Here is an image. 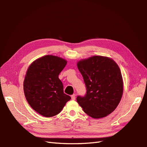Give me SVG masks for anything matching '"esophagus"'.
<instances>
[{
  "label": "esophagus",
  "mask_w": 147,
  "mask_h": 147,
  "mask_svg": "<svg viewBox=\"0 0 147 147\" xmlns=\"http://www.w3.org/2000/svg\"><path fill=\"white\" fill-rule=\"evenodd\" d=\"M75 97H76V95H75V94H72V96H71V98H72V100H75Z\"/></svg>",
  "instance_id": "34e87169"
}]
</instances>
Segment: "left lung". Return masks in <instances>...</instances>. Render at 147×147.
Returning a JSON list of instances; mask_svg holds the SVG:
<instances>
[{
	"mask_svg": "<svg viewBox=\"0 0 147 147\" xmlns=\"http://www.w3.org/2000/svg\"><path fill=\"white\" fill-rule=\"evenodd\" d=\"M86 87L85 96L77 100L93 118L107 116L115 110L123 96V81L119 66L108 57L94 56L77 63Z\"/></svg>",
	"mask_w": 147,
	"mask_h": 147,
	"instance_id": "1",
	"label": "left lung"
}]
</instances>
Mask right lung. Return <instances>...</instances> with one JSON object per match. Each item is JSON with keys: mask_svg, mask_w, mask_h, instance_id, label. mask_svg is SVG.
<instances>
[{"mask_svg": "<svg viewBox=\"0 0 147 147\" xmlns=\"http://www.w3.org/2000/svg\"><path fill=\"white\" fill-rule=\"evenodd\" d=\"M67 61L46 55L34 61L26 72L23 83L26 99L35 112L45 117L59 113L71 97L64 92L59 75Z\"/></svg>", "mask_w": 147, "mask_h": 147, "instance_id": "1", "label": "right lung"}]
</instances>
